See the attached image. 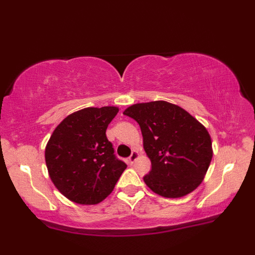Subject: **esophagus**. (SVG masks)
<instances>
[{"mask_svg":"<svg viewBox=\"0 0 255 255\" xmlns=\"http://www.w3.org/2000/svg\"><path fill=\"white\" fill-rule=\"evenodd\" d=\"M138 158H139V153H138V151H133V152H132V154H131L130 156H128V163H133Z\"/></svg>","mask_w":255,"mask_h":255,"instance_id":"obj_1","label":"esophagus"}]
</instances>
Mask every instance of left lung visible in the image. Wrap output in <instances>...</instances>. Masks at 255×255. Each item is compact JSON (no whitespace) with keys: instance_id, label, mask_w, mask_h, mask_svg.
Wrapping results in <instances>:
<instances>
[{"instance_id":"obj_1","label":"left lung","mask_w":255,"mask_h":255,"mask_svg":"<svg viewBox=\"0 0 255 255\" xmlns=\"http://www.w3.org/2000/svg\"><path fill=\"white\" fill-rule=\"evenodd\" d=\"M123 114L140 127L142 145L152 165L144 182L153 193L179 198L200 186L214 153L203 124L166 101L132 104Z\"/></svg>"}]
</instances>
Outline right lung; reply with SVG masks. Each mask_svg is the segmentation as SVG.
<instances>
[{
	"instance_id": "right-lung-1",
	"label": "right lung",
	"mask_w": 255,
	"mask_h": 255,
	"mask_svg": "<svg viewBox=\"0 0 255 255\" xmlns=\"http://www.w3.org/2000/svg\"><path fill=\"white\" fill-rule=\"evenodd\" d=\"M118 107L85 108L68 115L48 139L45 162L55 188L82 205L102 202L114 190L127 165L114 155L108 125Z\"/></svg>"
}]
</instances>
